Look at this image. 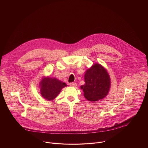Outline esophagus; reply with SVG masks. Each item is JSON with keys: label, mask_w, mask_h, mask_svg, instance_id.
<instances>
[{"label": "esophagus", "mask_w": 148, "mask_h": 148, "mask_svg": "<svg viewBox=\"0 0 148 148\" xmlns=\"http://www.w3.org/2000/svg\"><path fill=\"white\" fill-rule=\"evenodd\" d=\"M69 85L71 86H73V87H75L77 86V84L75 83H69Z\"/></svg>", "instance_id": "obj_1"}]
</instances>
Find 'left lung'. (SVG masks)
Listing matches in <instances>:
<instances>
[{"instance_id": "1", "label": "left lung", "mask_w": 148, "mask_h": 148, "mask_svg": "<svg viewBox=\"0 0 148 148\" xmlns=\"http://www.w3.org/2000/svg\"><path fill=\"white\" fill-rule=\"evenodd\" d=\"M85 84L81 86L84 96L89 101H97L106 97L110 86V79L107 71L100 64H95L86 70Z\"/></svg>"}]
</instances>
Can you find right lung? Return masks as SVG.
Returning <instances> with one entry per match:
<instances>
[{"instance_id": "1", "label": "right lung", "mask_w": 148, "mask_h": 148, "mask_svg": "<svg viewBox=\"0 0 148 148\" xmlns=\"http://www.w3.org/2000/svg\"><path fill=\"white\" fill-rule=\"evenodd\" d=\"M67 85L56 78L44 77L40 82V93L42 97L48 101L55 99L60 93L62 88Z\"/></svg>"}]
</instances>
